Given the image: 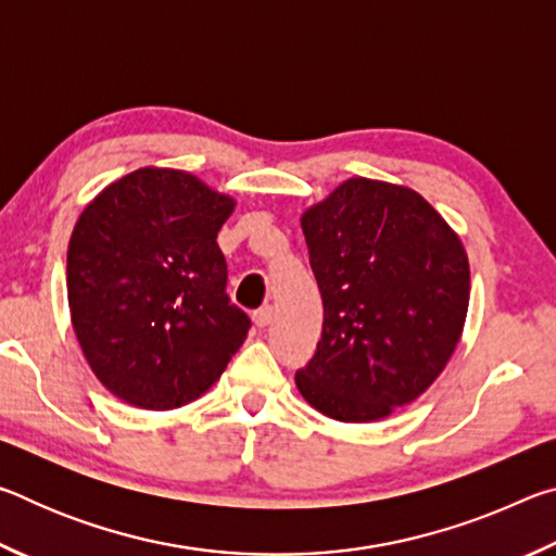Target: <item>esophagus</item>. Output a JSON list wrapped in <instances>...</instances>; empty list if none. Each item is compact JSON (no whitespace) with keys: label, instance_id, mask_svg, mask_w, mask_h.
<instances>
[{"label":"esophagus","instance_id":"1","mask_svg":"<svg viewBox=\"0 0 556 556\" xmlns=\"http://www.w3.org/2000/svg\"><path fill=\"white\" fill-rule=\"evenodd\" d=\"M271 318H275V308L271 306H262L255 314H252V321H255L257 328H267L271 324Z\"/></svg>","mask_w":556,"mask_h":556}]
</instances>
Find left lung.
<instances>
[{
  "label": "left lung",
  "mask_w": 556,
  "mask_h": 556,
  "mask_svg": "<svg viewBox=\"0 0 556 556\" xmlns=\"http://www.w3.org/2000/svg\"><path fill=\"white\" fill-rule=\"evenodd\" d=\"M301 230L324 301L301 397L338 421L388 417L439 378L464 331V244L417 191L361 176L301 215Z\"/></svg>",
  "instance_id": "8db88e82"
}]
</instances>
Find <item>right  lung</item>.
<instances>
[{"label": "right lung", "mask_w": 556, "mask_h": 556, "mask_svg": "<svg viewBox=\"0 0 556 556\" xmlns=\"http://www.w3.org/2000/svg\"><path fill=\"white\" fill-rule=\"evenodd\" d=\"M232 208L191 174L147 166L80 213L68 244L71 321L115 397L142 409L199 400L248 338L215 242Z\"/></svg>", "instance_id": "add662e5"}]
</instances>
